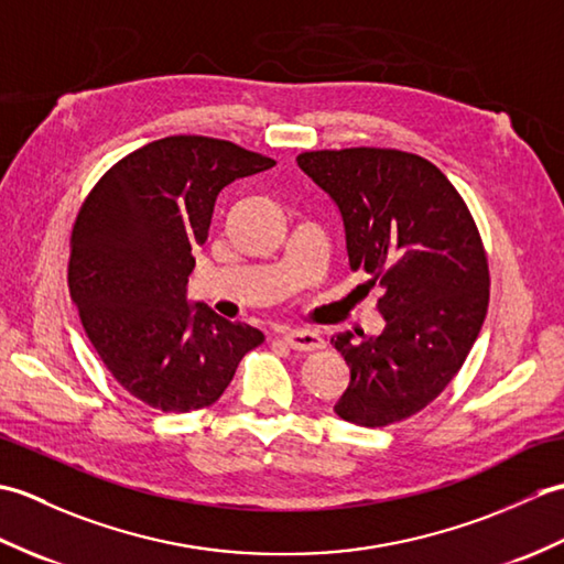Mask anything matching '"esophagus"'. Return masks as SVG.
I'll return each instance as SVG.
<instances>
[{"label":"esophagus","mask_w":564,"mask_h":564,"mask_svg":"<svg viewBox=\"0 0 564 564\" xmlns=\"http://www.w3.org/2000/svg\"><path fill=\"white\" fill-rule=\"evenodd\" d=\"M283 339L295 351H315L325 346V341H322V337L315 329H291V332H285Z\"/></svg>","instance_id":"34e87169"}]
</instances>
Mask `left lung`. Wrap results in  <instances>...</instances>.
Wrapping results in <instances>:
<instances>
[{"mask_svg":"<svg viewBox=\"0 0 564 564\" xmlns=\"http://www.w3.org/2000/svg\"><path fill=\"white\" fill-rule=\"evenodd\" d=\"M297 166L337 203L351 271H366L382 291V334L332 339L351 368L334 412L370 429L402 422L446 390L482 329V237L446 174L419 154L317 150L297 154Z\"/></svg>","mask_w":564,"mask_h":564,"instance_id":"left-lung-1","label":"left lung"}]
</instances>
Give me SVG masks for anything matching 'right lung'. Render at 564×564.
<instances>
[{
    "mask_svg": "<svg viewBox=\"0 0 564 564\" xmlns=\"http://www.w3.org/2000/svg\"><path fill=\"white\" fill-rule=\"evenodd\" d=\"M275 162L230 140L172 135L130 152L89 191L69 237V295L104 366L162 412L213 404L263 334L186 301L191 249L235 178Z\"/></svg>",
    "mask_w": 564,
    "mask_h": 564,
    "instance_id": "add662e5",
    "label": "right lung"
}]
</instances>
